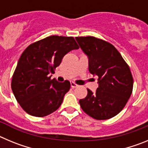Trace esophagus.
<instances>
[{
    "mask_svg": "<svg viewBox=\"0 0 148 148\" xmlns=\"http://www.w3.org/2000/svg\"><path fill=\"white\" fill-rule=\"evenodd\" d=\"M70 86H71L72 88H75V87H76L78 85H77L75 83H74V82H70Z\"/></svg>",
    "mask_w": 148,
    "mask_h": 148,
    "instance_id": "34e87169",
    "label": "esophagus"
}]
</instances>
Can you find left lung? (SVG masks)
Listing matches in <instances>:
<instances>
[{
  "label": "left lung",
  "instance_id": "obj_1",
  "mask_svg": "<svg viewBox=\"0 0 148 148\" xmlns=\"http://www.w3.org/2000/svg\"><path fill=\"white\" fill-rule=\"evenodd\" d=\"M89 59V71L98 76L99 87L79 100L82 109L97 120L113 118L121 112L133 91L130 67L113 45L92 36L76 37Z\"/></svg>",
  "mask_w": 148,
  "mask_h": 148
}]
</instances>
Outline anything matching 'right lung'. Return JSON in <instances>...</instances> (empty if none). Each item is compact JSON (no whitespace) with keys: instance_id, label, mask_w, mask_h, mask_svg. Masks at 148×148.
<instances>
[{"instance_id":"obj_1","label":"right lung","mask_w":148,"mask_h":148,"mask_svg":"<svg viewBox=\"0 0 148 148\" xmlns=\"http://www.w3.org/2000/svg\"><path fill=\"white\" fill-rule=\"evenodd\" d=\"M78 48L73 37L52 35L30 44L23 51L11 83L23 110L31 116L44 117L59 108L70 83L51 80L49 75L66 53Z\"/></svg>"}]
</instances>
